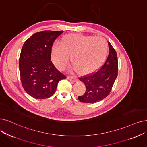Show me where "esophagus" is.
<instances>
[{"instance_id":"1","label":"esophagus","mask_w":147,"mask_h":147,"mask_svg":"<svg viewBox=\"0 0 147 147\" xmlns=\"http://www.w3.org/2000/svg\"><path fill=\"white\" fill-rule=\"evenodd\" d=\"M67 79L72 81H75L77 80V77L75 76H67Z\"/></svg>"}]
</instances>
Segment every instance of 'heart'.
I'll list each match as a JSON object with an SVG mask.
<instances>
[{
    "mask_svg": "<svg viewBox=\"0 0 147 147\" xmlns=\"http://www.w3.org/2000/svg\"><path fill=\"white\" fill-rule=\"evenodd\" d=\"M108 43L102 37L81 34H69L64 38L62 45L53 44L51 57L55 66L60 70L66 67L71 61L78 71L83 74L95 72L106 58Z\"/></svg>",
    "mask_w": 147,
    "mask_h": 147,
    "instance_id": "obj_1",
    "label": "heart"
}]
</instances>
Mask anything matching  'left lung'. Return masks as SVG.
I'll return each mask as SVG.
<instances>
[{"label":"left lung","mask_w":147,"mask_h":147,"mask_svg":"<svg viewBox=\"0 0 147 147\" xmlns=\"http://www.w3.org/2000/svg\"><path fill=\"white\" fill-rule=\"evenodd\" d=\"M109 54L103 65L92 74L84 75L79 80L86 86V92L78 96L84 103H95L106 98L110 93L118 76V61L116 52L109 42Z\"/></svg>","instance_id":"1"}]
</instances>
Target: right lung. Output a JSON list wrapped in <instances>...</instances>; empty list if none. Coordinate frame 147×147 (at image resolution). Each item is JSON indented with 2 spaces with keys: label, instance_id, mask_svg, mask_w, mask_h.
<instances>
[{
  "label": "right lung",
  "instance_id": "obj_1",
  "mask_svg": "<svg viewBox=\"0 0 147 147\" xmlns=\"http://www.w3.org/2000/svg\"><path fill=\"white\" fill-rule=\"evenodd\" d=\"M63 31L35 33L23 44L19 58L20 80L23 89L35 99L51 97L57 84L66 77L51 61L55 40Z\"/></svg>",
  "mask_w": 147,
  "mask_h": 147
}]
</instances>
